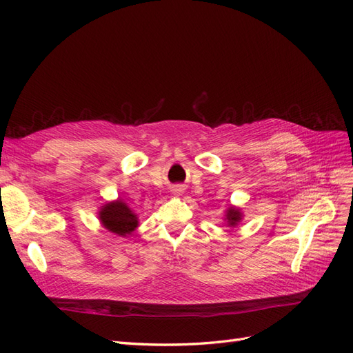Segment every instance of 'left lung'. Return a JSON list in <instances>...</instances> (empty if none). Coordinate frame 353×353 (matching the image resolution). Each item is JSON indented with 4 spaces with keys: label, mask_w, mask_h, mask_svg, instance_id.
Returning a JSON list of instances; mask_svg holds the SVG:
<instances>
[{
    "label": "left lung",
    "mask_w": 353,
    "mask_h": 353,
    "mask_svg": "<svg viewBox=\"0 0 353 353\" xmlns=\"http://www.w3.org/2000/svg\"><path fill=\"white\" fill-rule=\"evenodd\" d=\"M244 215H243V210L239 206H228L225 210V215H223V221H225L227 227L230 228H237L239 223L243 221Z\"/></svg>",
    "instance_id": "8db88e82"
}]
</instances>
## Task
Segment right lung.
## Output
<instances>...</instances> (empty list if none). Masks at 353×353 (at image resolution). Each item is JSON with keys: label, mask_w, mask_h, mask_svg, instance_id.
Instances as JSON below:
<instances>
[{"label": "right lung", "mask_w": 353, "mask_h": 353, "mask_svg": "<svg viewBox=\"0 0 353 353\" xmlns=\"http://www.w3.org/2000/svg\"><path fill=\"white\" fill-rule=\"evenodd\" d=\"M97 215L101 227L119 237L131 236L140 225L138 215L123 199L104 203Z\"/></svg>", "instance_id": "add662e5"}]
</instances>
